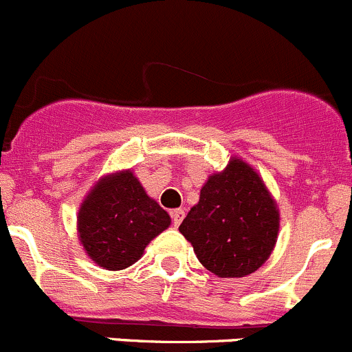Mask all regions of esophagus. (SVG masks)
Listing matches in <instances>:
<instances>
[{
  "label": "esophagus",
  "mask_w": 352,
  "mask_h": 352,
  "mask_svg": "<svg viewBox=\"0 0 352 352\" xmlns=\"http://www.w3.org/2000/svg\"><path fill=\"white\" fill-rule=\"evenodd\" d=\"M171 217H173V224H175V228H177V226L183 222L184 210H183V208H176V210L171 212Z\"/></svg>",
  "instance_id": "34e87169"
}]
</instances>
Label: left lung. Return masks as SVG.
I'll use <instances>...</instances> for the list:
<instances>
[{"mask_svg":"<svg viewBox=\"0 0 352 352\" xmlns=\"http://www.w3.org/2000/svg\"><path fill=\"white\" fill-rule=\"evenodd\" d=\"M179 232L212 274L245 277L272 253L279 212L260 176L246 162L232 159L224 171L208 177Z\"/></svg>","mask_w":352,"mask_h":352,"instance_id":"1","label":"left lung"}]
</instances>
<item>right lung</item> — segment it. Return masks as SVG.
Returning a JSON list of instances; mask_svg holds the SVG:
<instances>
[{
  "instance_id": "add662e5",
  "label": "right lung",
  "mask_w": 352,
  "mask_h": 352,
  "mask_svg": "<svg viewBox=\"0 0 352 352\" xmlns=\"http://www.w3.org/2000/svg\"><path fill=\"white\" fill-rule=\"evenodd\" d=\"M169 224L168 212L130 171L99 181L78 212L80 241L90 258L107 270L133 265Z\"/></svg>"
}]
</instances>
